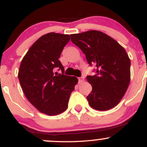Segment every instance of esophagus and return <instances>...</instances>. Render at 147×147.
Segmentation results:
<instances>
[{"label": "esophagus", "mask_w": 147, "mask_h": 147, "mask_svg": "<svg viewBox=\"0 0 147 147\" xmlns=\"http://www.w3.org/2000/svg\"><path fill=\"white\" fill-rule=\"evenodd\" d=\"M78 79H79V84H82V82H84V77H79L78 78Z\"/></svg>", "instance_id": "34e87169"}]
</instances>
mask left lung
<instances>
[{
    "label": "left lung",
    "instance_id": "left-lung-1",
    "mask_svg": "<svg viewBox=\"0 0 147 147\" xmlns=\"http://www.w3.org/2000/svg\"><path fill=\"white\" fill-rule=\"evenodd\" d=\"M71 41L97 67L96 75L87 76L92 90L87 96L93 109L107 111L124 97L131 79V61L126 50L109 35L97 30L70 34Z\"/></svg>",
    "mask_w": 147,
    "mask_h": 147
}]
</instances>
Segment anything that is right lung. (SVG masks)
I'll use <instances>...</instances> for the list:
<instances>
[{
	"label": "right lung",
	"instance_id": "right-lung-1",
	"mask_svg": "<svg viewBox=\"0 0 147 147\" xmlns=\"http://www.w3.org/2000/svg\"><path fill=\"white\" fill-rule=\"evenodd\" d=\"M68 34L50 32L43 35L30 47L21 61L18 77L25 97L35 108L48 115H56L68 108L71 92L78 79L63 75L59 60L70 41ZM55 68L62 74H54Z\"/></svg>",
	"mask_w": 147,
	"mask_h": 147
}]
</instances>
